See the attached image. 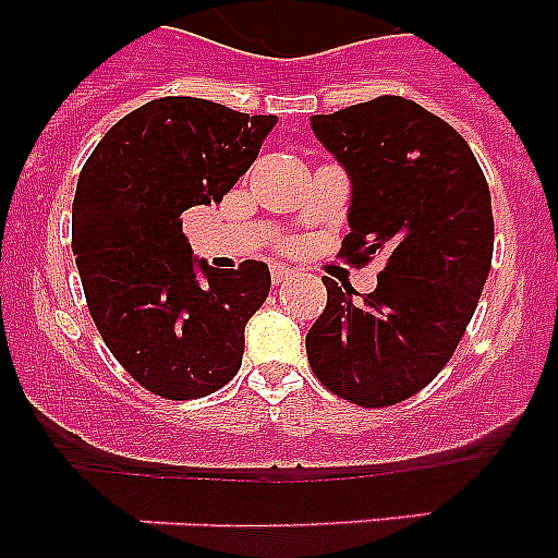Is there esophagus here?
Masks as SVG:
<instances>
[{"instance_id":"1","label":"esophagus","mask_w":558,"mask_h":558,"mask_svg":"<svg viewBox=\"0 0 558 558\" xmlns=\"http://www.w3.org/2000/svg\"><path fill=\"white\" fill-rule=\"evenodd\" d=\"M288 276H293V268H288V265H274L270 268V282L274 284H282Z\"/></svg>"}]
</instances>
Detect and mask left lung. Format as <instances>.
I'll use <instances>...</instances> for the list:
<instances>
[{
	"label": "left lung",
	"mask_w": 558,
	"mask_h": 558,
	"mask_svg": "<svg viewBox=\"0 0 558 558\" xmlns=\"http://www.w3.org/2000/svg\"><path fill=\"white\" fill-rule=\"evenodd\" d=\"M310 125L352 179L340 256H386L377 290L360 299L324 276L310 368L354 405H397L436 379L475 315L495 248L489 184L461 133L405 97L315 113Z\"/></svg>",
	"instance_id": "8db88e82"
}]
</instances>
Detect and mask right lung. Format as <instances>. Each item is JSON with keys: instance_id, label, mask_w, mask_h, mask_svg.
Here are the masks:
<instances>
[{"instance_id": "add662e5", "label": "right lung", "mask_w": 558, "mask_h": 558, "mask_svg": "<svg viewBox=\"0 0 558 558\" xmlns=\"http://www.w3.org/2000/svg\"><path fill=\"white\" fill-rule=\"evenodd\" d=\"M274 125L265 113L161 97L122 117L83 165L72 251L88 313L120 366L156 397H206L240 372L268 265L195 263L181 215L220 204Z\"/></svg>"}]
</instances>
